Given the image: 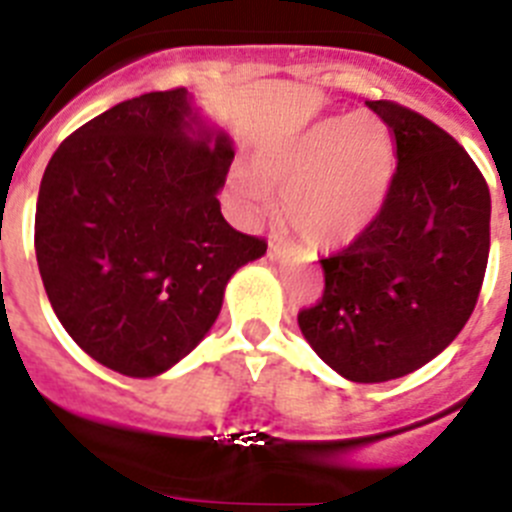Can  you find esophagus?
<instances>
[{
  "label": "esophagus",
  "mask_w": 512,
  "mask_h": 512,
  "mask_svg": "<svg viewBox=\"0 0 512 512\" xmlns=\"http://www.w3.org/2000/svg\"><path fill=\"white\" fill-rule=\"evenodd\" d=\"M283 244H286V239H283V237H278V234H273V237H270V244H268V255L273 257V260H278V257H281V252H283Z\"/></svg>",
  "instance_id": "esophagus-1"
}]
</instances>
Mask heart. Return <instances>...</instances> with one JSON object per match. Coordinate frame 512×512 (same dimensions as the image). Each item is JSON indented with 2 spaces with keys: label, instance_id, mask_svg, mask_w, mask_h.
<instances>
[{
  "label": "heart",
  "instance_id": "b5f03b06",
  "mask_svg": "<svg viewBox=\"0 0 512 512\" xmlns=\"http://www.w3.org/2000/svg\"><path fill=\"white\" fill-rule=\"evenodd\" d=\"M257 172L234 177L244 206L260 211L275 190L306 242L342 247L361 237L384 206L394 175V141L376 115L324 118L262 151Z\"/></svg>",
  "mask_w": 512,
  "mask_h": 512
}]
</instances>
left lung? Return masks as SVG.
<instances>
[{
  "instance_id": "obj_1",
  "label": "left lung",
  "mask_w": 512,
  "mask_h": 512,
  "mask_svg": "<svg viewBox=\"0 0 512 512\" xmlns=\"http://www.w3.org/2000/svg\"><path fill=\"white\" fill-rule=\"evenodd\" d=\"M397 141L379 216L322 257V299L299 311L314 353L340 376L379 384L417 371L456 340L490 257V188L464 146L425 115L366 100Z\"/></svg>"
}]
</instances>
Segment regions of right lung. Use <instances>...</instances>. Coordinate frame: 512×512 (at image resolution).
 <instances>
[{
  "label": "right lung",
  "mask_w": 512,
  "mask_h": 512,
  "mask_svg": "<svg viewBox=\"0 0 512 512\" xmlns=\"http://www.w3.org/2000/svg\"><path fill=\"white\" fill-rule=\"evenodd\" d=\"M231 159L185 87L118 102L53 151L35 257L56 317L97 363L133 379L172 368L213 327L231 275L265 255L221 216Z\"/></svg>",
  "instance_id": "right-lung-1"
}]
</instances>
